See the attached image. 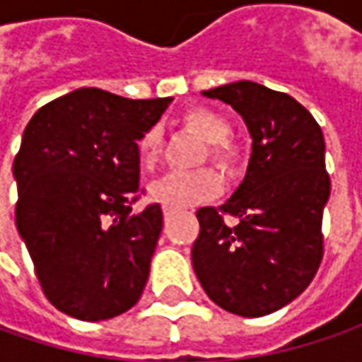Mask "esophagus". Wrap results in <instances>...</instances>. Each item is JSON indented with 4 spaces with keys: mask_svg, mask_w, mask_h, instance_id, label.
Here are the masks:
<instances>
[{
    "mask_svg": "<svg viewBox=\"0 0 362 362\" xmlns=\"http://www.w3.org/2000/svg\"><path fill=\"white\" fill-rule=\"evenodd\" d=\"M169 219H171V214H169V211H165V221H169Z\"/></svg>",
    "mask_w": 362,
    "mask_h": 362,
    "instance_id": "esophagus-1",
    "label": "esophagus"
}]
</instances>
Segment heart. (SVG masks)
Wrapping results in <instances>:
<instances>
[{
    "mask_svg": "<svg viewBox=\"0 0 362 362\" xmlns=\"http://www.w3.org/2000/svg\"><path fill=\"white\" fill-rule=\"evenodd\" d=\"M183 124L209 143V157L221 169H231L238 163V151L231 145V127L223 117L209 108H191L183 115ZM139 160L141 167L151 171L159 163L163 148V134L159 129H148L139 139ZM221 187V179L211 169L195 173H167L157 179L151 187V199L160 203L169 211H185L197 203L209 199Z\"/></svg>",
    "mask_w": 362,
    "mask_h": 362,
    "instance_id": "heart-1",
    "label": "heart"
}]
</instances>
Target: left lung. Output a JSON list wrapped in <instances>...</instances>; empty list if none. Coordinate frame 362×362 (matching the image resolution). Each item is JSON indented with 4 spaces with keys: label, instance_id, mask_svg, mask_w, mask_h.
<instances>
[{
    "label": "left lung",
    "instance_id": "obj_1",
    "mask_svg": "<svg viewBox=\"0 0 362 362\" xmlns=\"http://www.w3.org/2000/svg\"><path fill=\"white\" fill-rule=\"evenodd\" d=\"M202 94L242 115L252 155L230 199L197 211L193 270L223 310L266 316L300 296L322 259V211L330 195L325 136L298 100L257 82L240 80ZM223 213L238 216V226H226Z\"/></svg>",
    "mask_w": 362,
    "mask_h": 362
}]
</instances>
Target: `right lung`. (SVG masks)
<instances>
[{
    "instance_id": "add662e5",
    "label": "right lung",
    "mask_w": 362,
    "mask_h": 362,
    "mask_svg": "<svg viewBox=\"0 0 362 362\" xmlns=\"http://www.w3.org/2000/svg\"><path fill=\"white\" fill-rule=\"evenodd\" d=\"M171 100L78 88L42 106L23 131L16 226L46 298L68 316H119L145 290L163 209H134L145 191L136 141Z\"/></svg>"
}]
</instances>
